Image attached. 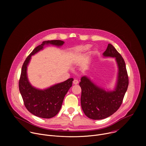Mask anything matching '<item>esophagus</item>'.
I'll use <instances>...</instances> for the list:
<instances>
[{
    "instance_id": "1",
    "label": "esophagus",
    "mask_w": 146,
    "mask_h": 146,
    "mask_svg": "<svg viewBox=\"0 0 146 146\" xmlns=\"http://www.w3.org/2000/svg\"><path fill=\"white\" fill-rule=\"evenodd\" d=\"M73 82L74 84H77L78 83V80H77V79H74V80H73Z\"/></svg>"
}]
</instances>
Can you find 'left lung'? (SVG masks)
I'll list each match as a JSON object with an SVG mask.
<instances>
[{
  "mask_svg": "<svg viewBox=\"0 0 146 146\" xmlns=\"http://www.w3.org/2000/svg\"><path fill=\"white\" fill-rule=\"evenodd\" d=\"M103 56L114 58L116 61L118 73L113 90H105L87 76H82L79 83L81 88V108L84 114L92 119H102L114 114L122 104L129 84L125 63L114 47L109 44Z\"/></svg>",
  "mask_w": 146,
  "mask_h": 146,
  "instance_id": "1",
  "label": "left lung"
}]
</instances>
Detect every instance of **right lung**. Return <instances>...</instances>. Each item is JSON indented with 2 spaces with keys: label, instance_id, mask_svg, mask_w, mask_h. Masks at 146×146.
Returning a JSON list of instances; mask_svg holds the SVG:
<instances>
[{
  "label": "right lung",
  "instance_id": "1",
  "mask_svg": "<svg viewBox=\"0 0 146 146\" xmlns=\"http://www.w3.org/2000/svg\"><path fill=\"white\" fill-rule=\"evenodd\" d=\"M65 43L59 40L44 41L36 47L25 59L23 65L19 81V90L27 110L32 114L43 118H50L59 111L65 95L72 86L73 78L46 89L37 88L31 84L27 74V68L31 56L44 49L45 46L52 45L58 47Z\"/></svg>",
  "mask_w": 146,
  "mask_h": 146
}]
</instances>
